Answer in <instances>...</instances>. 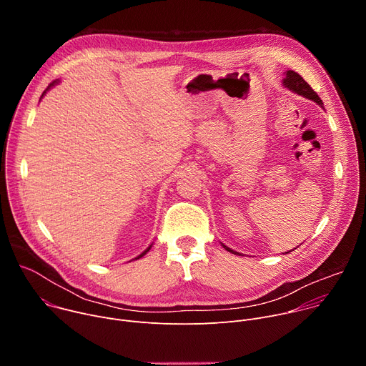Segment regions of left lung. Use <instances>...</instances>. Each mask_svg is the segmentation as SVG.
Here are the masks:
<instances>
[{
    "label": "left lung",
    "mask_w": 366,
    "mask_h": 366,
    "mask_svg": "<svg viewBox=\"0 0 366 366\" xmlns=\"http://www.w3.org/2000/svg\"><path fill=\"white\" fill-rule=\"evenodd\" d=\"M287 76L284 78V81H282V84L288 88V89H291L292 92H295V94H298V95H302L304 98H307V99H311V101H315V102H317L319 106H322L323 107V101H322V98L317 95V92L312 89L304 79H302V76L301 75H298L297 72H294V71H287V74H285ZM222 246L227 250V252H232V253H234V254H239L237 252H234V250H232L230 247H227V246H224L223 243H222ZM288 253V252H287Z\"/></svg>",
    "instance_id": "1"
}]
</instances>
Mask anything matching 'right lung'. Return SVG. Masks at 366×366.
<instances>
[{"mask_svg": "<svg viewBox=\"0 0 366 366\" xmlns=\"http://www.w3.org/2000/svg\"><path fill=\"white\" fill-rule=\"evenodd\" d=\"M55 84H58V81H54V82H51V84H49V86H47V88H46V91H47V89H49V88H51V86H54V85H55ZM46 91H43V94H41V97H43V95H44V94H46ZM150 247H152V246H149V247H147V249H146V250H144V252H143V253H140V254H139V256H137V257H136V259H140V257H142V256H144V254H146V253H147V252H149V250H150Z\"/></svg>", "mask_w": 366, "mask_h": 366, "instance_id": "obj_1", "label": "right lung"}]
</instances>
